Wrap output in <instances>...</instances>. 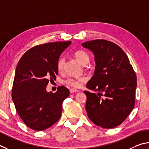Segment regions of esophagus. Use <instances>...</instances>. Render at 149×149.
<instances>
[{
  "instance_id": "obj_1",
  "label": "esophagus",
  "mask_w": 149,
  "mask_h": 149,
  "mask_svg": "<svg viewBox=\"0 0 149 149\" xmlns=\"http://www.w3.org/2000/svg\"><path fill=\"white\" fill-rule=\"evenodd\" d=\"M79 92V91L78 90L74 89V88H71V89L70 90V93H74V92Z\"/></svg>"
}]
</instances>
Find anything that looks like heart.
<instances>
[{
	"mask_svg": "<svg viewBox=\"0 0 149 149\" xmlns=\"http://www.w3.org/2000/svg\"><path fill=\"white\" fill-rule=\"evenodd\" d=\"M74 56L78 61L82 65L87 64L88 61H89V56H88L86 52L83 50H77V52H75ZM64 65L65 59L62 57H60L57 64V67L59 71H61L63 70ZM85 81L86 78L81 77L79 78H69V79L65 80L63 82L65 84L69 85L73 88H79L81 86L82 82H84Z\"/></svg>",
	"mask_w": 149,
	"mask_h": 149,
	"instance_id": "obj_1",
	"label": "heart"
}]
</instances>
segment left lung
<instances>
[{"label": "left lung", "instance_id": "left-lung-1", "mask_svg": "<svg viewBox=\"0 0 149 149\" xmlns=\"http://www.w3.org/2000/svg\"><path fill=\"white\" fill-rule=\"evenodd\" d=\"M95 56L93 76L88 82L86 110L93 123L103 128L121 124L135 105L137 77L128 57L120 47L106 40L97 39L82 44Z\"/></svg>", "mask_w": 149, "mask_h": 149}]
</instances>
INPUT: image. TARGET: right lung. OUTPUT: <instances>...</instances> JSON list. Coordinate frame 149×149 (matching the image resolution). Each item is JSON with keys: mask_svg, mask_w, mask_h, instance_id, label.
Masks as SVG:
<instances>
[{"mask_svg": "<svg viewBox=\"0 0 149 149\" xmlns=\"http://www.w3.org/2000/svg\"><path fill=\"white\" fill-rule=\"evenodd\" d=\"M71 41L39 44L21 57L15 69L12 97L15 109L26 126L36 131L48 128L61 117L62 103L69 89L59 86L47 92L49 81L56 80L60 55Z\"/></svg>", "mask_w": 149, "mask_h": 149, "instance_id": "obj_1", "label": "right lung"}]
</instances>
